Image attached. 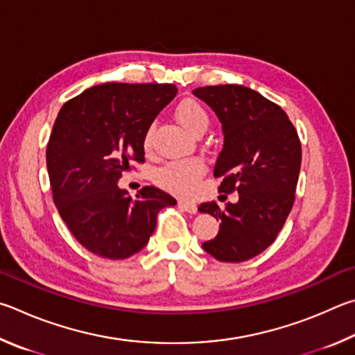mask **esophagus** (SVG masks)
Here are the masks:
<instances>
[{
  "label": "esophagus",
  "instance_id": "34e87169",
  "mask_svg": "<svg viewBox=\"0 0 355 355\" xmlns=\"http://www.w3.org/2000/svg\"><path fill=\"white\" fill-rule=\"evenodd\" d=\"M179 204V207H181L182 210H185V212H189V214H196L198 212V206L195 202H191V201H184V200H181L178 202Z\"/></svg>",
  "mask_w": 355,
  "mask_h": 355
}]
</instances>
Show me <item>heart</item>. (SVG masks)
Wrapping results in <instances>:
<instances>
[{"mask_svg": "<svg viewBox=\"0 0 355 355\" xmlns=\"http://www.w3.org/2000/svg\"><path fill=\"white\" fill-rule=\"evenodd\" d=\"M176 118L190 134H204L209 128V114L195 99H185L176 109ZM154 145V124L143 135V149L151 153ZM206 174V165L201 159L174 160L159 168L155 173V182L170 193L189 198L196 191L198 182Z\"/></svg>", "mask_w": 355, "mask_h": 355, "instance_id": "heart-1", "label": "heart"}]
</instances>
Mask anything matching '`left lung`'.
<instances>
[{"mask_svg":"<svg viewBox=\"0 0 355 355\" xmlns=\"http://www.w3.org/2000/svg\"><path fill=\"white\" fill-rule=\"evenodd\" d=\"M220 118L225 145L214 176L220 193H239L225 209L202 202L200 212L220 221L218 235L204 251L220 262L239 263L265 251L295 202L301 170V141L293 123L276 103L245 85H207L193 90Z\"/></svg>","mask_w":355,"mask_h":355,"instance_id":"left-lung-1","label":"left lung"}]
</instances>
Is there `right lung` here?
<instances>
[{"instance_id":"right-lung-1","label":"right lung","mask_w":355,"mask_h":355,"mask_svg":"<svg viewBox=\"0 0 355 355\" xmlns=\"http://www.w3.org/2000/svg\"><path fill=\"white\" fill-rule=\"evenodd\" d=\"M176 93L173 84L107 83L71 98L55 118L46 146L53 200L74 239L95 256H134L160 210L176 204L149 185L135 200L118 187L132 162H145L143 135Z\"/></svg>"}]
</instances>
